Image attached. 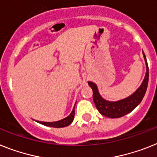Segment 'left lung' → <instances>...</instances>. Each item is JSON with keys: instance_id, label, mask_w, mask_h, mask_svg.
<instances>
[{"instance_id": "1", "label": "left lung", "mask_w": 157, "mask_h": 157, "mask_svg": "<svg viewBox=\"0 0 157 157\" xmlns=\"http://www.w3.org/2000/svg\"><path fill=\"white\" fill-rule=\"evenodd\" d=\"M144 59L146 64V73L144 76L141 85H140L136 90L129 97L117 101H109L104 99L99 93L98 87L95 83L89 81V86L93 89V98L95 105L97 110L101 115L109 117V118H119L124 117L128 113H131L136 107H137L141 102L142 99L144 97V94L147 90L148 83V66L146 56L143 52Z\"/></svg>"}]
</instances>
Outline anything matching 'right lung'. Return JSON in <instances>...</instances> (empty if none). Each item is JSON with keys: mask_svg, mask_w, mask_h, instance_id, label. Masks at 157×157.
I'll return each instance as SVG.
<instances>
[{"mask_svg": "<svg viewBox=\"0 0 157 157\" xmlns=\"http://www.w3.org/2000/svg\"><path fill=\"white\" fill-rule=\"evenodd\" d=\"M76 105V104H75ZM74 115H75V106L73 107L72 113L69 114L67 117L64 118V119L60 120L58 121H54V122H44V121H36L38 123L44 124L45 126H48V127H52V128H64L68 126L69 124H72L74 119Z\"/></svg>", "mask_w": 157, "mask_h": 157, "instance_id": "right-lung-1", "label": "right lung"}]
</instances>
